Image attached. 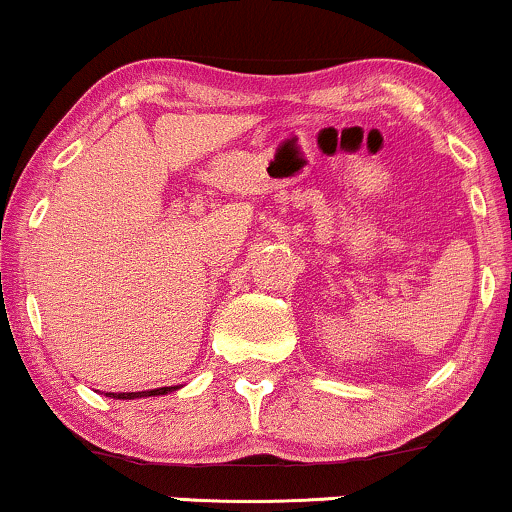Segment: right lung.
I'll return each instance as SVG.
<instances>
[{"mask_svg": "<svg viewBox=\"0 0 512 512\" xmlns=\"http://www.w3.org/2000/svg\"><path fill=\"white\" fill-rule=\"evenodd\" d=\"M178 387H161V389H149V391H125V394H109L113 399H142V396H161V394H168V391H173Z\"/></svg>", "mask_w": 512, "mask_h": 512, "instance_id": "right-lung-1", "label": "right lung"}]
</instances>
